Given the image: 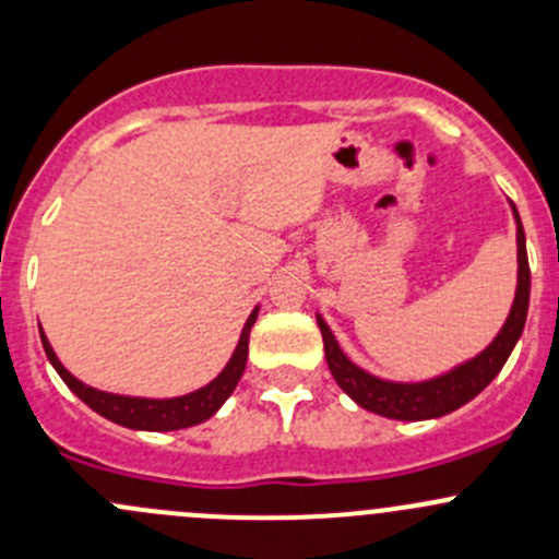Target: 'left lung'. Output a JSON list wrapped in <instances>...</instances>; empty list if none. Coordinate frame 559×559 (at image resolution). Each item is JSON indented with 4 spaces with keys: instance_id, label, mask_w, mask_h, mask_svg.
Segmentation results:
<instances>
[{
    "instance_id": "left-lung-1",
    "label": "left lung",
    "mask_w": 559,
    "mask_h": 559,
    "mask_svg": "<svg viewBox=\"0 0 559 559\" xmlns=\"http://www.w3.org/2000/svg\"><path fill=\"white\" fill-rule=\"evenodd\" d=\"M514 207V205H511ZM516 218V262H520V273H516V297L511 306L509 319H506L503 330L498 332L492 343L484 348L478 357L467 359V362L456 365L449 373L438 376L430 381H416V384H403V381H384L370 376L368 370L357 368L352 359L343 354L337 346L335 335L330 332L326 321L316 316L319 321L321 337H324V357L330 365L332 379L337 386L348 394L357 405L365 411L386 416V419H403V421H421V419H438L447 416L460 405L471 403L495 376L503 370L506 359L514 352L516 341H520L524 330V319H527L530 306V264H527V248H524V229L522 218L514 207Z\"/></svg>"
}]
</instances>
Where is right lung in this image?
I'll list each match as a JSON object with an SVG mask.
<instances>
[{
	"label": "right lung",
	"instance_id": "obj_1",
	"mask_svg": "<svg viewBox=\"0 0 559 559\" xmlns=\"http://www.w3.org/2000/svg\"><path fill=\"white\" fill-rule=\"evenodd\" d=\"M259 308H253L251 316H248L243 332H240V341L235 354L229 357L227 368L202 389L197 392L183 394V397H170V400H151V397H127V394H110V392H99V389L86 386L83 381H78L64 365L59 362V357L50 348L48 337L45 332H39V341H43L45 354H48L50 365L56 368V373L61 376L67 386L83 400L92 411H97L99 416L105 419L116 421V425L129 427V430H154V432H165V430H183V427H194L200 421L211 419L218 408L224 405V400L235 392L238 386L240 376L246 370V359H248V335H251V326L257 321Z\"/></svg>",
	"mask_w": 559,
	"mask_h": 559
}]
</instances>
